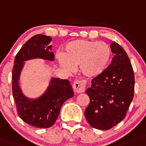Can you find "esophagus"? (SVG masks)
Wrapping results in <instances>:
<instances>
[{"label": "esophagus", "instance_id": "34e87169", "mask_svg": "<svg viewBox=\"0 0 146 146\" xmlns=\"http://www.w3.org/2000/svg\"><path fill=\"white\" fill-rule=\"evenodd\" d=\"M85 87H86L85 80H76L73 83V90L77 94H81L84 92Z\"/></svg>", "mask_w": 146, "mask_h": 146}]
</instances>
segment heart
Returning a JSON list of instances; mask_svg holds the SVG:
<instances>
[{
  "mask_svg": "<svg viewBox=\"0 0 146 146\" xmlns=\"http://www.w3.org/2000/svg\"><path fill=\"white\" fill-rule=\"evenodd\" d=\"M65 53L59 52L57 58L60 65L68 72H73L76 66L84 76L100 75L107 67L111 58V49L103 41L76 40L66 45Z\"/></svg>",
  "mask_w": 146,
  "mask_h": 146,
  "instance_id": "heart-1",
  "label": "heart"
}]
</instances>
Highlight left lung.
<instances>
[{"instance_id":"left-lung-1","label":"left lung","mask_w":146,"mask_h":146,"mask_svg":"<svg viewBox=\"0 0 146 146\" xmlns=\"http://www.w3.org/2000/svg\"><path fill=\"white\" fill-rule=\"evenodd\" d=\"M111 49L114 54L111 64L93 79L85 91L90 97L85 118L100 130L111 129L125 117L134 93V74L128 55L114 41Z\"/></svg>"}]
</instances>
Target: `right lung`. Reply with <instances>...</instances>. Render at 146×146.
Wrapping results in <instances>:
<instances>
[{"label": "right lung", "mask_w": 146, "mask_h": 146, "mask_svg": "<svg viewBox=\"0 0 146 146\" xmlns=\"http://www.w3.org/2000/svg\"><path fill=\"white\" fill-rule=\"evenodd\" d=\"M51 41V37L40 34L29 38L17 53L13 69V94L18 116L26 123L36 128L51 127L58 118L64 102L74 94L70 81L58 78H52L44 94L37 99L27 98L20 88L19 79L24 62L33 58L54 60V54L50 51L52 45H48Z\"/></svg>", "instance_id": "obj_1"}]
</instances>
